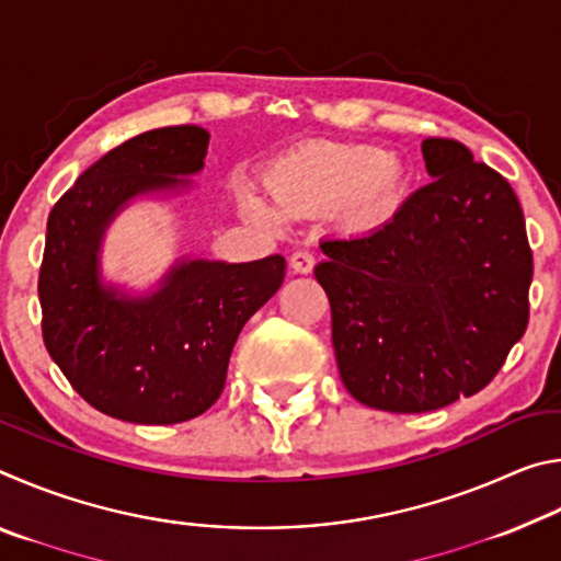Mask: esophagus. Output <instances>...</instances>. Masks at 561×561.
Returning a JSON list of instances; mask_svg holds the SVG:
<instances>
[{
  "instance_id": "34e87169",
  "label": "esophagus",
  "mask_w": 561,
  "mask_h": 561,
  "mask_svg": "<svg viewBox=\"0 0 561 561\" xmlns=\"http://www.w3.org/2000/svg\"><path fill=\"white\" fill-rule=\"evenodd\" d=\"M314 254H311L309 250H297L291 254V260H289V264H291V270L297 272V274H309L311 270H314Z\"/></svg>"
}]
</instances>
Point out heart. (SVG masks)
Here are the masks:
<instances>
[{
  "mask_svg": "<svg viewBox=\"0 0 561 561\" xmlns=\"http://www.w3.org/2000/svg\"><path fill=\"white\" fill-rule=\"evenodd\" d=\"M267 190L287 217L344 207L356 227H376L401 203L403 170L371 146H317L279 160L270 170ZM242 207L252 220L279 222V213L250 190L242 193Z\"/></svg>",
  "mask_w": 561,
  "mask_h": 561,
  "instance_id": "1",
  "label": "heart"
}]
</instances>
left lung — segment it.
Here are the masks:
<instances>
[{
    "mask_svg": "<svg viewBox=\"0 0 561 561\" xmlns=\"http://www.w3.org/2000/svg\"><path fill=\"white\" fill-rule=\"evenodd\" d=\"M428 185L364 237L321 242L341 381L376 411L482 391L529 321L531 250L515 190L458 140L425 138Z\"/></svg>",
    "mask_w": 561,
    "mask_h": 561,
    "instance_id": "obj_1",
    "label": "left lung"
}]
</instances>
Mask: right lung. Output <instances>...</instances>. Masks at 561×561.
Instances as JSON below:
<instances>
[{
    "label": "right lung",
    "mask_w": 561,
    "mask_h": 561,
    "mask_svg": "<svg viewBox=\"0 0 561 561\" xmlns=\"http://www.w3.org/2000/svg\"><path fill=\"white\" fill-rule=\"evenodd\" d=\"M207 144L201 126L140 133L83 170L46 222V351L83 401L118 421L170 425L205 413L222 393L242 327L284 282L282 254L183 260L148 297L101 282L99 250L113 217L136 195L187 187L180 175L201 173Z\"/></svg>",
    "instance_id": "1"
}]
</instances>
